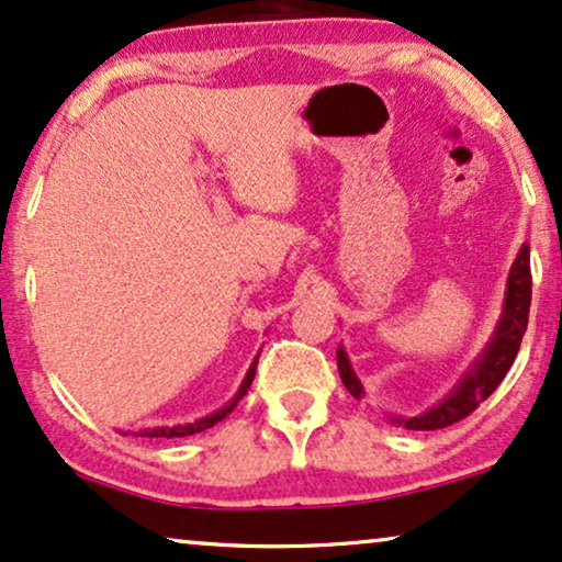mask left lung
<instances>
[{
	"label": "left lung",
	"instance_id": "left-lung-1",
	"mask_svg": "<svg viewBox=\"0 0 562 562\" xmlns=\"http://www.w3.org/2000/svg\"><path fill=\"white\" fill-rule=\"evenodd\" d=\"M529 303H531V269H529V246L524 244L518 248L514 265H510L508 282H506V297H503L501 318L495 324V331L490 334L485 350H482L474 363L467 368V373L457 381V386L443 396L438 404H432L425 412L417 415H386L394 425H402L407 430H440L449 425L464 420L470 412L480 407L501 381L506 379L508 368L514 366L518 347H521V337L529 324ZM337 368L339 379H342L345 389L355 400H363L366 389L358 375L352 371L350 358H347L345 347H337Z\"/></svg>",
	"mask_w": 562,
	"mask_h": 562
}]
</instances>
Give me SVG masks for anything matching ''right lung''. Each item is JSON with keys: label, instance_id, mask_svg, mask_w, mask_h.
I'll return each mask as SVG.
<instances>
[{"label": "right lung", "instance_id": "add662e5", "mask_svg": "<svg viewBox=\"0 0 562 562\" xmlns=\"http://www.w3.org/2000/svg\"><path fill=\"white\" fill-rule=\"evenodd\" d=\"M257 363H259V355H257V358H254V363H251V368H248V371H246L244 381H240L236 396H233V400H231L228 404H225V407H220V409L212 412V415L199 417V420H194V423L162 425V428H142V430L122 432V436H139V438H183V436H194V432H202V430L212 428V425H217L220 420H223V417H228L231 412L236 409V404H238L240 400H244L246 392H248V386H251V381H254V373H257Z\"/></svg>", "mask_w": 562, "mask_h": 562}]
</instances>
